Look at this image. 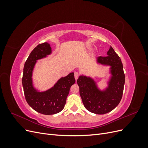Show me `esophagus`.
Instances as JSON below:
<instances>
[{
  "label": "esophagus",
  "instance_id": "1",
  "mask_svg": "<svg viewBox=\"0 0 148 148\" xmlns=\"http://www.w3.org/2000/svg\"><path fill=\"white\" fill-rule=\"evenodd\" d=\"M74 76H75V78L76 80H77L78 77H79V73L78 72H77V71H76V72H75V74H74Z\"/></svg>",
  "mask_w": 148,
  "mask_h": 148
}]
</instances>
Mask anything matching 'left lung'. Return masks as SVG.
I'll return each instance as SVG.
<instances>
[{
    "instance_id": "left-lung-1",
    "label": "left lung",
    "mask_w": 148,
    "mask_h": 148,
    "mask_svg": "<svg viewBox=\"0 0 148 148\" xmlns=\"http://www.w3.org/2000/svg\"><path fill=\"white\" fill-rule=\"evenodd\" d=\"M96 63L110 66L107 86L101 90L93 78L84 75L79 76L77 83L85 108L94 114H105L114 109L122 99L125 74L120 58L111 46L106 57L96 58Z\"/></svg>"
}]
</instances>
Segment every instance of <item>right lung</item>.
Listing matches in <instances>:
<instances>
[{
	"instance_id": "right-lung-1",
	"label": "right lung",
	"mask_w": 148,
	"mask_h": 148,
	"mask_svg": "<svg viewBox=\"0 0 148 148\" xmlns=\"http://www.w3.org/2000/svg\"><path fill=\"white\" fill-rule=\"evenodd\" d=\"M51 53L50 44L44 42L38 45L25 62L22 78L26 102L34 110L44 115L56 114L63 110L70 87L75 83L74 73L72 72L60 78L46 91H40L34 86L32 76L37 60L46 58Z\"/></svg>"
}]
</instances>
